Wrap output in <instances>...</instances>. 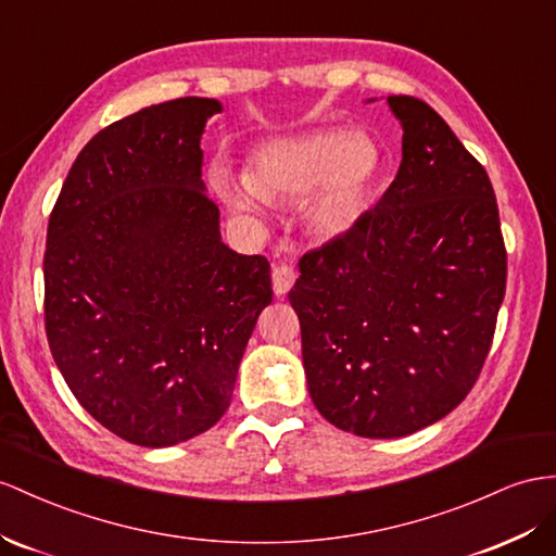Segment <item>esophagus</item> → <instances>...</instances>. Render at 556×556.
<instances>
[{
    "instance_id": "esophagus-1",
    "label": "esophagus",
    "mask_w": 556,
    "mask_h": 556,
    "mask_svg": "<svg viewBox=\"0 0 556 556\" xmlns=\"http://www.w3.org/2000/svg\"><path fill=\"white\" fill-rule=\"evenodd\" d=\"M295 283V273L291 265H275L273 267V289L277 295L289 293V289Z\"/></svg>"
}]
</instances>
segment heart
<instances>
[{
    "label": "heart",
    "instance_id": "heart-1",
    "mask_svg": "<svg viewBox=\"0 0 556 556\" xmlns=\"http://www.w3.org/2000/svg\"><path fill=\"white\" fill-rule=\"evenodd\" d=\"M382 152L366 134L319 131L265 142L249 156L247 182L218 176L223 197L239 211L258 199L277 202L307 192L303 220L317 237H333L357 223L382 176Z\"/></svg>",
    "mask_w": 556,
    "mask_h": 556
}]
</instances>
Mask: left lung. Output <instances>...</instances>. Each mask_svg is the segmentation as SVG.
Listing matches in <instances>:
<instances>
[{
    "label": "left lung",
    "instance_id": "obj_1",
    "mask_svg": "<svg viewBox=\"0 0 556 556\" xmlns=\"http://www.w3.org/2000/svg\"><path fill=\"white\" fill-rule=\"evenodd\" d=\"M402 164L376 208L307 251L289 301L319 414L368 439L448 416L481 374L505 298L493 185L420 98L390 96Z\"/></svg>",
    "mask_w": 556,
    "mask_h": 556
}]
</instances>
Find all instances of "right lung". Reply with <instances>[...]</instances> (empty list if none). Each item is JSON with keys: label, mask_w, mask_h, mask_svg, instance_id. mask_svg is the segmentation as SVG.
<instances>
[{"label": "right lung", "mask_w": 556, "mask_h": 556, "mask_svg": "<svg viewBox=\"0 0 556 556\" xmlns=\"http://www.w3.org/2000/svg\"><path fill=\"white\" fill-rule=\"evenodd\" d=\"M211 98H176L98 131L55 199L45 326L55 366L105 430L162 448L230 406L255 321L273 303L265 255L227 249L202 180Z\"/></svg>", "instance_id": "1"}]
</instances>
